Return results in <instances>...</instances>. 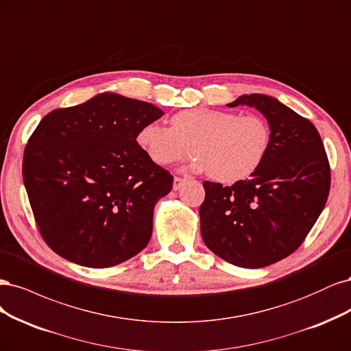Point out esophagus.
Segmentation results:
<instances>
[{
	"label": "esophagus",
	"mask_w": 351,
	"mask_h": 351,
	"mask_svg": "<svg viewBox=\"0 0 351 351\" xmlns=\"http://www.w3.org/2000/svg\"><path fill=\"white\" fill-rule=\"evenodd\" d=\"M188 180V178H180V176H175L173 178V189L178 191L180 189V186H182L185 182Z\"/></svg>",
	"instance_id": "obj_1"
}]
</instances>
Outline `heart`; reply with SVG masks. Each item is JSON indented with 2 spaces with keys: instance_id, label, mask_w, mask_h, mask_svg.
<instances>
[{
  "instance_id": "b5f03b06",
  "label": "heart",
  "mask_w": 351,
  "mask_h": 351,
  "mask_svg": "<svg viewBox=\"0 0 351 351\" xmlns=\"http://www.w3.org/2000/svg\"><path fill=\"white\" fill-rule=\"evenodd\" d=\"M268 121L256 114L194 108L171 118V128L157 122L144 125L137 141L156 165L169 166L191 154L195 172L221 184H234L252 176L264 163L271 145Z\"/></svg>"
}]
</instances>
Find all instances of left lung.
Returning <instances> with one entry per match:
<instances>
[{"label": "left lung", "instance_id": "1", "mask_svg": "<svg viewBox=\"0 0 351 351\" xmlns=\"http://www.w3.org/2000/svg\"><path fill=\"white\" fill-rule=\"evenodd\" d=\"M239 105L267 118L269 150L247 180L232 186L204 180L201 236L224 261L263 268L295 252L308 236L330 194L331 169L309 119L265 95H243L228 106Z\"/></svg>", "mask_w": 351, "mask_h": 351}]
</instances>
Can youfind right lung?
Here are the masks:
<instances>
[{
	"label": "right lung",
	"mask_w": 351,
	"mask_h": 351,
	"mask_svg": "<svg viewBox=\"0 0 351 351\" xmlns=\"http://www.w3.org/2000/svg\"><path fill=\"white\" fill-rule=\"evenodd\" d=\"M162 115L147 101L101 93L39 122L21 171L40 236L55 254L106 268L147 246L154 206L173 176L150 160L137 135Z\"/></svg>",
	"instance_id": "right-lung-1"
}]
</instances>
